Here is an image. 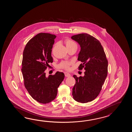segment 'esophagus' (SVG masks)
Here are the masks:
<instances>
[{"label": "esophagus", "instance_id": "esophagus-1", "mask_svg": "<svg viewBox=\"0 0 132 132\" xmlns=\"http://www.w3.org/2000/svg\"><path fill=\"white\" fill-rule=\"evenodd\" d=\"M65 75L66 77H70V76H71V75L70 73H67V72H65Z\"/></svg>", "mask_w": 132, "mask_h": 132}]
</instances>
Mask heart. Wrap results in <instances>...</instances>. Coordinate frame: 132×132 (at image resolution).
Masks as SVG:
<instances>
[{
	"label": "heart",
	"instance_id": "1",
	"mask_svg": "<svg viewBox=\"0 0 132 132\" xmlns=\"http://www.w3.org/2000/svg\"><path fill=\"white\" fill-rule=\"evenodd\" d=\"M65 43L67 48H70L74 46H77L76 43L74 41H73L72 39H65ZM72 64L73 63L71 61H63L62 62H60L58 67L60 68L64 69L65 70H69L71 65H72Z\"/></svg>",
	"mask_w": 132,
	"mask_h": 132
}]
</instances>
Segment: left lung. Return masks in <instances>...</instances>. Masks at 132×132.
<instances>
[{"mask_svg":"<svg viewBox=\"0 0 132 132\" xmlns=\"http://www.w3.org/2000/svg\"><path fill=\"white\" fill-rule=\"evenodd\" d=\"M81 47L78 60L82 62L79 70L84 68V76L73 77L76 84L73 88V99L82 103L93 101L98 96L108 75V61L100 41L87 34L72 36Z\"/></svg>","mask_w":132,"mask_h":132,"instance_id":"left-lung-1","label":"left lung"}]
</instances>
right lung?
Instances as JSON below:
<instances>
[{
  "instance_id": "obj_1",
  "label": "right lung",
  "mask_w": 132,
  "mask_h": 132,
  "mask_svg": "<svg viewBox=\"0 0 132 132\" xmlns=\"http://www.w3.org/2000/svg\"><path fill=\"white\" fill-rule=\"evenodd\" d=\"M56 37L48 33L38 34L27 42L23 52L21 70L24 86L34 100L43 104L56 98L65 77L59 72L46 76L48 63L53 62L51 51Z\"/></svg>"
}]
</instances>
